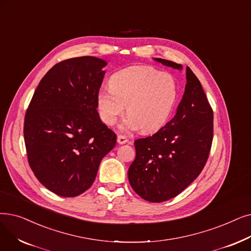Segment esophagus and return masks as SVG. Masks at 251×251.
Wrapping results in <instances>:
<instances>
[{"mask_svg": "<svg viewBox=\"0 0 251 251\" xmlns=\"http://www.w3.org/2000/svg\"><path fill=\"white\" fill-rule=\"evenodd\" d=\"M117 141H118V144H120V145H124V144H126L127 141H128V138L126 136H124V135L120 134L117 137Z\"/></svg>", "mask_w": 251, "mask_h": 251, "instance_id": "esophagus-1", "label": "esophagus"}]
</instances>
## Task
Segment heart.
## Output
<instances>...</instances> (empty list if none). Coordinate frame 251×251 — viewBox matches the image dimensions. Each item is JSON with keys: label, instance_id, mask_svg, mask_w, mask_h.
Listing matches in <instances>:
<instances>
[{"label": "heart", "instance_id": "heart-1", "mask_svg": "<svg viewBox=\"0 0 251 251\" xmlns=\"http://www.w3.org/2000/svg\"><path fill=\"white\" fill-rule=\"evenodd\" d=\"M110 86L97 94V108L101 121L113 126L127 105L129 115L120 124L123 131H157L167 122L177 97L172 75L148 65H133L115 73Z\"/></svg>", "mask_w": 251, "mask_h": 251}]
</instances>
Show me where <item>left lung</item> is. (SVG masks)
Segmentation results:
<instances>
[{
	"label": "left lung",
	"mask_w": 251,
	"mask_h": 251,
	"mask_svg": "<svg viewBox=\"0 0 251 251\" xmlns=\"http://www.w3.org/2000/svg\"><path fill=\"white\" fill-rule=\"evenodd\" d=\"M167 67L182 65L155 58ZM187 84L176 116L151 136L134 141L136 156L128 170L130 186L141 198L160 203L176 197L203 170L213 139V111L201 83L186 69Z\"/></svg>",
	"instance_id": "obj_1"
}]
</instances>
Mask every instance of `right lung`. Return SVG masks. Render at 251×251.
Listing matches in <instances>:
<instances>
[{
    "instance_id": "add662e5",
    "label": "right lung",
    "mask_w": 251,
    "mask_h": 251,
    "mask_svg": "<svg viewBox=\"0 0 251 251\" xmlns=\"http://www.w3.org/2000/svg\"><path fill=\"white\" fill-rule=\"evenodd\" d=\"M106 62L93 56L56 63L42 78L25 118L28 164L38 180L61 197L88 190L117 135L97 113Z\"/></svg>"
}]
</instances>
